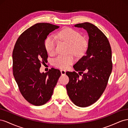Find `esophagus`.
Segmentation results:
<instances>
[{"label": "esophagus", "instance_id": "esophagus-1", "mask_svg": "<svg viewBox=\"0 0 128 128\" xmlns=\"http://www.w3.org/2000/svg\"><path fill=\"white\" fill-rule=\"evenodd\" d=\"M60 72H61V74L62 75H65V74H66V71H65V70H60Z\"/></svg>", "mask_w": 128, "mask_h": 128}]
</instances>
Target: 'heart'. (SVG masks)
Masks as SVG:
<instances>
[{
	"label": "heart",
	"mask_w": 128,
	"mask_h": 128,
	"mask_svg": "<svg viewBox=\"0 0 128 128\" xmlns=\"http://www.w3.org/2000/svg\"><path fill=\"white\" fill-rule=\"evenodd\" d=\"M57 38L61 41L66 42L69 44L68 52H72L78 56L84 54L88 48V42L82 37L77 31L72 28H67L58 32ZM57 41L54 36H49L46 40L44 46L46 51L50 54H54L56 52ZM74 57L72 54L59 55L52 60L54 66L60 68H66L74 62Z\"/></svg>",
	"instance_id": "b5f03b06"
}]
</instances>
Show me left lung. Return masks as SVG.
Returning <instances> with one entry per match:
<instances>
[{
	"label": "left lung",
	"instance_id": "1",
	"mask_svg": "<svg viewBox=\"0 0 128 128\" xmlns=\"http://www.w3.org/2000/svg\"><path fill=\"white\" fill-rule=\"evenodd\" d=\"M74 27L87 30L88 45L85 55L74 65L79 74L66 72L69 78L66 88L73 103L86 107L98 101L106 88L112 68V49L106 36L96 26L84 22Z\"/></svg>",
	"mask_w": 128,
	"mask_h": 128
}]
</instances>
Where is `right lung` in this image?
I'll return each instance as SVG.
<instances>
[{
  "instance_id": "add662e5",
  "label": "right lung",
  "mask_w": 128,
  "mask_h": 128,
  "mask_svg": "<svg viewBox=\"0 0 128 128\" xmlns=\"http://www.w3.org/2000/svg\"><path fill=\"white\" fill-rule=\"evenodd\" d=\"M59 28L49 23H38L22 33L13 51V74L22 96L34 106L46 104L52 97L54 87L61 75L52 68L41 74V64L47 62L45 40L50 32Z\"/></svg>"
}]
</instances>
